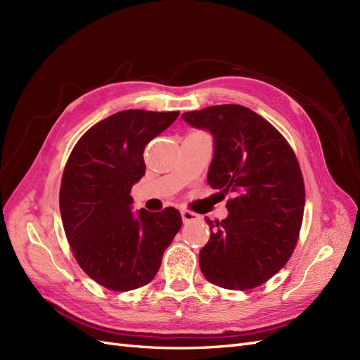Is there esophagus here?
<instances>
[{
  "mask_svg": "<svg viewBox=\"0 0 360 360\" xmlns=\"http://www.w3.org/2000/svg\"><path fill=\"white\" fill-rule=\"evenodd\" d=\"M181 219L184 224H189L193 221H198L200 216L197 213H193L191 210H181Z\"/></svg>",
  "mask_w": 360,
  "mask_h": 360,
  "instance_id": "obj_1",
  "label": "esophagus"
}]
</instances>
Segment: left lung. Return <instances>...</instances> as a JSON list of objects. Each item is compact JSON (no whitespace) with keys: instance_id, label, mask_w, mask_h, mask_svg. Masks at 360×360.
<instances>
[{"instance_id":"left-lung-1","label":"left lung","mask_w":360,"mask_h":360,"mask_svg":"<svg viewBox=\"0 0 360 360\" xmlns=\"http://www.w3.org/2000/svg\"><path fill=\"white\" fill-rule=\"evenodd\" d=\"M210 130L214 155L207 174L226 201L228 217L209 219L210 238L200 250L204 278L226 290L264 284L287 264L299 240L304 183L288 141L242 105H214L181 114Z\"/></svg>"}]
</instances>
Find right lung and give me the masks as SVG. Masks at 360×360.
I'll return each instance as SVG.
<instances>
[{
	"mask_svg": "<svg viewBox=\"0 0 360 360\" xmlns=\"http://www.w3.org/2000/svg\"><path fill=\"white\" fill-rule=\"evenodd\" d=\"M179 111L127 110L96 123L64 167L60 212L79 267L112 291L147 285L181 226L180 212H130L132 186L146 174L144 148Z\"/></svg>",
	"mask_w": 360,
	"mask_h": 360,
	"instance_id": "obj_1",
	"label": "right lung"
}]
</instances>
